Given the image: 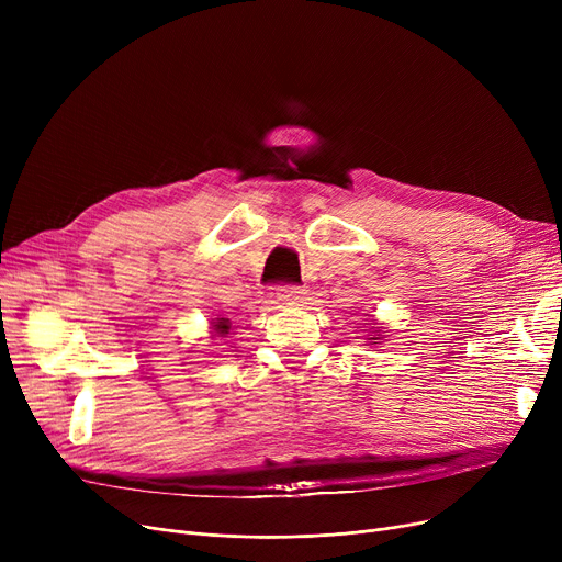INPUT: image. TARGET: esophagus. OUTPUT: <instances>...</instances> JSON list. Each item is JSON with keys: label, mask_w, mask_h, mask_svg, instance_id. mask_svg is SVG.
I'll use <instances>...</instances> for the list:
<instances>
[{"label": "esophagus", "mask_w": 562, "mask_h": 562, "mask_svg": "<svg viewBox=\"0 0 562 562\" xmlns=\"http://www.w3.org/2000/svg\"><path fill=\"white\" fill-rule=\"evenodd\" d=\"M278 301L282 305H301L305 301V291L299 286H284L278 293Z\"/></svg>", "instance_id": "obj_1"}]
</instances>
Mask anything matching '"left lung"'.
I'll use <instances>...</instances> for the list:
<instances>
[{
    "mask_svg": "<svg viewBox=\"0 0 562 562\" xmlns=\"http://www.w3.org/2000/svg\"><path fill=\"white\" fill-rule=\"evenodd\" d=\"M364 328H369V335H367V341L369 344H380V339H385V335H382V328L378 326V321L373 318V323H367ZM367 333V330H364ZM367 346V344H364Z\"/></svg>",
    "mask_w": 562,
    "mask_h": 562,
    "instance_id": "8db88e82",
    "label": "left lung"
}]
</instances>
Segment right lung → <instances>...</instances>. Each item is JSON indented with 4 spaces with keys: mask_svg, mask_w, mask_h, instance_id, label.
<instances>
[{
    "mask_svg": "<svg viewBox=\"0 0 562 562\" xmlns=\"http://www.w3.org/2000/svg\"><path fill=\"white\" fill-rule=\"evenodd\" d=\"M210 330H212V339H216V337H227L229 335V330H232V321L229 318H225V316H221V318H212V323H210Z\"/></svg>",
    "mask_w": 562,
    "mask_h": 562,
    "instance_id": "add662e5",
    "label": "right lung"
}]
</instances>
